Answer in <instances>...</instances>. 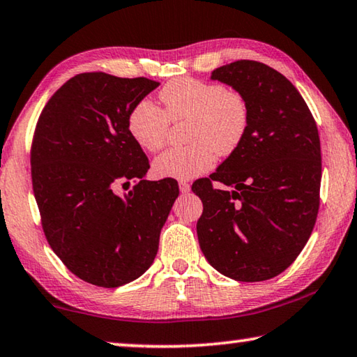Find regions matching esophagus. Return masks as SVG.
<instances>
[{
    "label": "esophagus",
    "mask_w": 357,
    "mask_h": 357,
    "mask_svg": "<svg viewBox=\"0 0 357 357\" xmlns=\"http://www.w3.org/2000/svg\"><path fill=\"white\" fill-rule=\"evenodd\" d=\"M179 190L183 193L190 192V184L185 183V181H179Z\"/></svg>",
    "instance_id": "34e87169"
}]
</instances>
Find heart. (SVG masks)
Here are the masks:
<instances>
[{"label":"heart","instance_id":"b5f03b06","mask_svg":"<svg viewBox=\"0 0 357 357\" xmlns=\"http://www.w3.org/2000/svg\"><path fill=\"white\" fill-rule=\"evenodd\" d=\"M165 112L143 99L132 108L128 128L138 146L157 153L167 143L170 121H187L184 148L165 151L154 160L159 178L192 179L214 165L215 155H229L243 144L250 112L243 93L219 83L183 77L159 93Z\"/></svg>","mask_w":357,"mask_h":357}]
</instances>
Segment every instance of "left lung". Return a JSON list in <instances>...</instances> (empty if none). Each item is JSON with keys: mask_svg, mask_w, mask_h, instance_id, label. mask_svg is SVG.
<instances>
[{"mask_svg": "<svg viewBox=\"0 0 357 357\" xmlns=\"http://www.w3.org/2000/svg\"><path fill=\"white\" fill-rule=\"evenodd\" d=\"M211 78L243 93L250 123L243 144L192 185L203 202L198 243L209 264L229 279H273L298 258L317 222V123L294 84L263 63L241 59Z\"/></svg>", "mask_w": 357, "mask_h": 357, "instance_id": "8db88e82", "label": "left lung"}]
</instances>
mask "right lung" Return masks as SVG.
Masks as SVG:
<instances>
[{
  "mask_svg": "<svg viewBox=\"0 0 357 357\" xmlns=\"http://www.w3.org/2000/svg\"><path fill=\"white\" fill-rule=\"evenodd\" d=\"M159 86L105 72L72 77L42 110L31 178L48 244L72 274L116 288L148 271L160 229L179 195L172 178L146 181L149 162L128 116ZM136 185L123 197L118 185Z\"/></svg>",
  "mask_w": 357,
  "mask_h": 357,
  "instance_id": "1",
  "label": "right lung"
}]
</instances>
